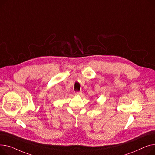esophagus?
I'll list each match as a JSON object with an SVG mask.
<instances>
[{
    "mask_svg": "<svg viewBox=\"0 0 155 155\" xmlns=\"http://www.w3.org/2000/svg\"><path fill=\"white\" fill-rule=\"evenodd\" d=\"M81 94V92H74V95H79Z\"/></svg>",
    "mask_w": 155,
    "mask_h": 155,
    "instance_id": "esophagus-1",
    "label": "esophagus"
}]
</instances>
